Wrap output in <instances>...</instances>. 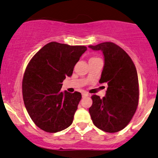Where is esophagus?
I'll list each match as a JSON object with an SVG mask.
<instances>
[{
    "label": "esophagus",
    "instance_id": "esophagus-1",
    "mask_svg": "<svg viewBox=\"0 0 158 158\" xmlns=\"http://www.w3.org/2000/svg\"><path fill=\"white\" fill-rule=\"evenodd\" d=\"M88 94L87 92H84V93H82V97H88Z\"/></svg>",
    "mask_w": 158,
    "mask_h": 158
}]
</instances>
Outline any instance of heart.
<instances>
[{
	"mask_svg": "<svg viewBox=\"0 0 158 158\" xmlns=\"http://www.w3.org/2000/svg\"><path fill=\"white\" fill-rule=\"evenodd\" d=\"M97 59V58H91L90 59Z\"/></svg>",
	"mask_w": 158,
	"mask_h": 158,
	"instance_id": "heart-1",
	"label": "heart"
}]
</instances>
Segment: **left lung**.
I'll list each match as a JSON object with an SVG mask.
<instances>
[{
	"label": "left lung",
	"mask_w": 158,
	"mask_h": 158,
	"mask_svg": "<svg viewBox=\"0 0 158 158\" xmlns=\"http://www.w3.org/2000/svg\"><path fill=\"white\" fill-rule=\"evenodd\" d=\"M88 48L101 50L104 68L99 83L108 84L106 96L91 97L89 113L94 126L106 132L121 131L135 114L139 101V83L133 61L118 45L103 42Z\"/></svg>",
	"instance_id": "1"
}]
</instances>
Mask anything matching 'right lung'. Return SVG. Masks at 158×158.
I'll return each instance as SVG.
<instances>
[{
    "instance_id": "obj_1",
    "label": "right lung",
    "mask_w": 158,
    "mask_h": 158,
    "mask_svg": "<svg viewBox=\"0 0 158 158\" xmlns=\"http://www.w3.org/2000/svg\"><path fill=\"white\" fill-rule=\"evenodd\" d=\"M87 50L85 46L52 42L44 45L29 62L22 81L23 99L34 123L49 133L72 124L81 99L79 92L61 91L62 81Z\"/></svg>"
}]
</instances>
